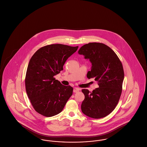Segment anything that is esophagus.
I'll return each instance as SVG.
<instances>
[{"label":"esophagus","mask_w":147,"mask_h":147,"mask_svg":"<svg viewBox=\"0 0 147 147\" xmlns=\"http://www.w3.org/2000/svg\"><path fill=\"white\" fill-rule=\"evenodd\" d=\"M80 91V88H74V90H73V92H78Z\"/></svg>","instance_id":"1"}]
</instances>
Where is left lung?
Listing matches in <instances>:
<instances>
[{
	"label": "left lung",
	"mask_w": 147,
	"mask_h": 147,
	"mask_svg": "<svg viewBox=\"0 0 147 147\" xmlns=\"http://www.w3.org/2000/svg\"><path fill=\"white\" fill-rule=\"evenodd\" d=\"M78 53L90 60L92 66L87 77L94 78L99 86L92 92L82 90L85 99L81 110L88 117H105L115 109L121 94L124 77L122 63L116 53L102 43L90 42Z\"/></svg>",
	"instance_id": "left-lung-1"
}]
</instances>
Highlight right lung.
I'll return each instance as SVG.
<instances>
[{
  "mask_svg": "<svg viewBox=\"0 0 147 147\" xmlns=\"http://www.w3.org/2000/svg\"><path fill=\"white\" fill-rule=\"evenodd\" d=\"M78 47L63 44L46 45L30 59L26 76V91L36 112L51 117L60 113L72 95L73 88L64 86L54 76L63 70L67 59Z\"/></svg>",
  "mask_w": 147,
  "mask_h": 147,
  "instance_id": "1",
  "label": "right lung"
}]
</instances>
